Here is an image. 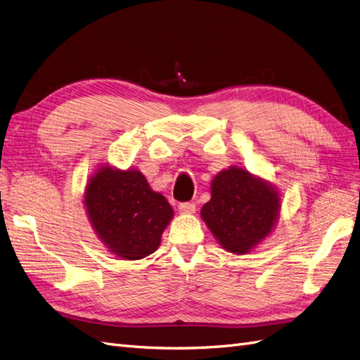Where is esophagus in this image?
Wrapping results in <instances>:
<instances>
[{
  "mask_svg": "<svg viewBox=\"0 0 360 360\" xmlns=\"http://www.w3.org/2000/svg\"><path fill=\"white\" fill-rule=\"evenodd\" d=\"M179 210L181 213H186V214H191L195 212V202H181L179 205Z\"/></svg>",
  "mask_w": 360,
  "mask_h": 360,
  "instance_id": "1",
  "label": "esophagus"
}]
</instances>
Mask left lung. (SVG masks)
Listing matches in <instances>:
<instances>
[{"label": "left lung", "instance_id": "1", "mask_svg": "<svg viewBox=\"0 0 360 360\" xmlns=\"http://www.w3.org/2000/svg\"><path fill=\"white\" fill-rule=\"evenodd\" d=\"M210 191L201 217L228 252L248 254L274 230L281 201L269 181L231 167L217 174Z\"/></svg>", "mask_w": 360, "mask_h": 360}]
</instances>
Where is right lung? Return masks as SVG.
Instances as JSON below:
<instances>
[{"instance_id":"obj_1","label":"right lung","mask_w":360,"mask_h":360,"mask_svg":"<svg viewBox=\"0 0 360 360\" xmlns=\"http://www.w3.org/2000/svg\"><path fill=\"white\" fill-rule=\"evenodd\" d=\"M84 204L102 243L123 259L153 254L174 216L162 193L151 191L138 169L103 165L86 184Z\"/></svg>"}]
</instances>
